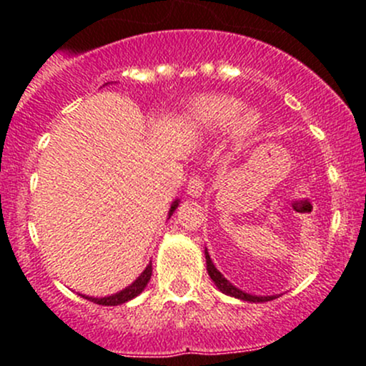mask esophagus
<instances>
[{"instance_id": "esophagus-1", "label": "esophagus", "mask_w": 366, "mask_h": 366, "mask_svg": "<svg viewBox=\"0 0 366 366\" xmlns=\"http://www.w3.org/2000/svg\"><path fill=\"white\" fill-rule=\"evenodd\" d=\"M186 191H187V194H189V197H193V198L202 197V194H204V191H205L204 177H200V175L193 177V179L187 182V189Z\"/></svg>"}]
</instances>
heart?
Listing matches in <instances>:
<instances>
[{
  "mask_svg": "<svg viewBox=\"0 0 366 366\" xmlns=\"http://www.w3.org/2000/svg\"><path fill=\"white\" fill-rule=\"evenodd\" d=\"M242 111V102L228 95H205L194 101L187 112V122L200 129H224L234 124L235 131L248 134L257 129L258 114Z\"/></svg>",
  "mask_w": 366,
  "mask_h": 366,
  "instance_id": "1",
  "label": "heart"
}]
</instances>
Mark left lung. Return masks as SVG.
Returning a JSON list of instances; mask_svg holds the SVG:
<instances>
[{
  "label": "left lung",
  "mask_w": 366,
  "mask_h": 366,
  "mask_svg": "<svg viewBox=\"0 0 366 366\" xmlns=\"http://www.w3.org/2000/svg\"><path fill=\"white\" fill-rule=\"evenodd\" d=\"M205 260H207V272H209L210 280H212V282L216 283L217 289H219L223 294H227V296L242 299V301H248V302H265V301H271V299H276V296H252V294L244 292V290H241V289H237L235 285H232V283L228 282V280L224 278L219 271H217L216 265H214V262L210 260L207 249H205Z\"/></svg>",
  "instance_id": "left-lung-1"
}]
</instances>
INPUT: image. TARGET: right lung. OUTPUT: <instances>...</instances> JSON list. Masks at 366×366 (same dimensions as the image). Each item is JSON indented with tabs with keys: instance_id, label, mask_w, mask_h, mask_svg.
Here are the masks:
<instances>
[{
	"instance_id": "add662e5",
	"label": "right lung",
	"mask_w": 366,
	"mask_h": 366,
	"mask_svg": "<svg viewBox=\"0 0 366 366\" xmlns=\"http://www.w3.org/2000/svg\"><path fill=\"white\" fill-rule=\"evenodd\" d=\"M177 207H179V200H175L172 204V209H169L168 217L172 216L173 212H175ZM150 276H152V262H150V264L147 265L145 271H143L142 274H139L138 278H136L134 282L131 283V285L125 287V289L120 290V292L113 294V296H106V297H90V296H83V297L88 299V301L95 302V305H102V306L124 305V302L131 301V299H134L136 296H139V294L143 292V289H145V287H147V283L150 282Z\"/></svg>"
}]
</instances>
